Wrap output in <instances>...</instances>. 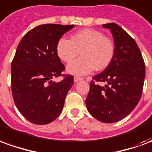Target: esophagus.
<instances>
[{
    "instance_id": "obj_1",
    "label": "esophagus",
    "mask_w": 152,
    "mask_h": 152,
    "mask_svg": "<svg viewBox=\"0 0 152 152\" xmlns=\"http://www.w3.org/2000/svg\"><path fill=\"white\" fill-rule=\"evenodd\" d=\"M82 78L81 77H78V76H75L74 77V81L75 82H78V81H80V80H82Z\"/></svg>"
}]
</instances>
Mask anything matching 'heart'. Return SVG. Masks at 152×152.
Masks as SVG:
<instances>
[{"label":"heart","instance_id":"heart-1","mask_svg":"<svg viewBox=\"0 0 152 152\" xmlns=\"http://www.w3.org/2000/svg\"><path fill=\"white\" fill-rule=\"evenodd\" d=\"M114 45L101 31L94 29H84L76 32L71 38H60L56 45V52L60 59L70 63L67 72L75 76L87 75L95 68L97 71L105 69L112 62L114 55Z\"/></svg>","mask_w":152,"mask_h":152}]
</instances>
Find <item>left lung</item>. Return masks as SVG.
Returning <instances> with one entry per match:
<instances>
[{
    "label": "left lung",
    "mask_w": 152,
    "mask_h": 152,
    "mask_svg": "<svg viewBox=\"0 0 152 152\" xmlns=\"http://www.w3.org/2000/svg\"><path fill=\"white\" fill-rule=\"evenodd\" d=\"M111 30L115 43L107 67L93 77L86 104L94 117L114 123L127 116L137 105L145 79V63L136 41L115 23L102 24ZM106 82L105 86L96 82Z\"/></svg>",
    "instance_id": "8db88e82"
}]
</instances>
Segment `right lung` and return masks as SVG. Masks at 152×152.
<instances>
[{"label":"right lung","mask_w":152,"mask_h":152,"mask_svg":"<svg viewBox=\"0 0 152 152\" xmlns=\"http://www.w3.org/2000/svg\"><path fill=\"white\" fill-rule=\"evenodd\" d=\"M74 25L43 24L28 31L18 44L11 63V88L17 108L31 123L46 124L62 112L74 78L64 75L59 83L52 79L65 66L58 56V41Z\"/></svg>","instance_id":"right-lung-1"}]
</instances>
